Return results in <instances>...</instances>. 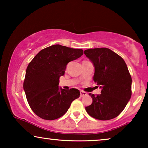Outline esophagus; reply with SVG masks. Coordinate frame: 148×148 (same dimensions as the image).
<instances>
[{"mask_svg": "<svg viewBox=\"0 0 148 148\" xmlns=\"http://www.w3.org/2000/svg\"><path fill=\"white\" fill-rule=\"evenodd\" d=\"M87 94H87L86 92H84V91H80V96H81V97L86 96Z\"/></svg>", "mask_w": 148, "mask_h": 148, "instance_id": "1", "label": "esophagus"}]
</instances>
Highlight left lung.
<instances>
[{
	"instance_id": "obj_1",
	"label": "left lung",
	"mask_w": 148,
	"mask_h": 148,
	"mask_svg": "<svg viewBox=\"0 0 148 148\" xmlns=\"http://www.w3.org/2000/svg\"><path fill=\"white\" fill-rule=\"evenodd\" d=\"M84 54L94 66L93 77L101 94H90L92 103L86 107L89 115L98 120H110L124 110L131 96V79L125 60L106 48H91Z\"/></svg>"
}]
</instances>
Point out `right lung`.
<instances>
[{
  "mask_svg": "<svg viewBox=\"0 0 148 148\" xmlns=\"http://www.w3.org/2000/svg\"><path fill=\"white\" fill-rule=\"evenodd\" d=\"M82 49L59 44L40 51L28 64L23 90L33 112L45 120H54L65 114L71 102L80 96L77 89L58 86L66 64L83 55Z\"/></svg>",
  "mask_w": 148,
  "mask_h": 148,
  "instance_id": "obj_1",
  "label": "right lung"
}]
</instances>
